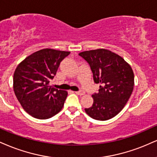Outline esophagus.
<instances>
[{
	"label": "esophagus",
	"instance_id": "34e87169",
	"mask_svg": "<svg viewBox=\"0 0 157 157\" xmlns=\"http://www.w3.org/2000/svg\"><path fill=\"white\" fill-rule=\"evenodd\" d=\"M75 94H78V95H84L85 94V92L83 91V90H80V91H75Z\"/></svg>",
	"mask_w": 157,
	"mask_h": 157
}]
</instances>
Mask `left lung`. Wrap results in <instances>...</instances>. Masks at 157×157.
Masks as SVG:
<instances>
[{
    "label": "left lung",
    "instance_id": "8db88e82",
    "mask_svg": "<svg viewBox=\"0 0 157 157\" xmlns=\"http://www.w3.org/2000/svg\"><path fill=\"white\" fill-rule=\"evenodd\" d=\"M79 56L88 62L98 93L92 95V106L85 108L92 118L107 121L118 115L129 100L134 88V73L123 58L105 49L85 51Z\"/></svg>",
    "mask_w": 157,
    "mask_h": 157
}]
</instances>
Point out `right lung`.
<instances>
[{"mask_svg":"<svg viewBox=\"0 0 157 157\" xmlns=\"http://www.w3.org/2000/svg\"><path fill=\"white\" fill-rule=\"evenodd\" d=\"M67 51L43 49L28 56L15 69L14 94L25 110L39 119H48L59 113L67 97L66 90L49 86Z\"/></svg>","mask_w":157,"mask_h":157,"instance_id":"right-lung-1","label":"right lung"}]
</instances>
